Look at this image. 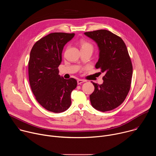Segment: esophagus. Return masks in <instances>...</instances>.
I'll use <instances>...</instances> for the list:
<instances>
[{
	"mask_svg": "<svg viewBox=\"0 0 156 156\" xmlns=\"http://www.w3.org/2000/svg\"><path fill=\"white\" fill-rule=\"evenodd\" d=\"M85 81H84V80H80V79H79V80H77V83H78V84H81L83 83H84Z\"/></svg>",
	"mask_w": 156,
	"mask_h": 156,
	"instance_id": "obj_1",
	"label": "esophagus"
}]
</instances>
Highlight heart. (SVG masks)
<instances>
[{
  "mask_svg": "<svg viewBox=\"0 0 156 156\" xmlns=\"http://www.w3.org/2000/svg\"><path fill=\"white\" fill-rule=\"evenodd\" d=\"M80 46L81 48V51L82 50H91L93 51L94 46L93 44L86 40H81L80 42Z\"/></svg>",
  "mask_w": 156,
  "mask_h": 156,
  "instance_id": "b5f03b06",
  "label": "heart"
}]
</instances>
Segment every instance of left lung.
I'll return each mask as SVG.
<instances>
[{"label":"left lung","instance_id":"1","mask_svg":"<svg viewBox=\"0 0 156 156\" xmlns=\"http://www.w3.org/2000/svg\"><path fill=\"white\" fill-rule=\"evenodd\" d=\"M84 34L97 43L99 58L95 66L105 73L102 84L93 83L91 105L101 112L112 110L123 103L131 87L133 66L126 46L120 37L105 30Z\"/></svg>","mask_w":156,"mask_h":156}]
</instances>
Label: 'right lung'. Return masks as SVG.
I'll return each instance as SVG.
<instances>
[{"instance_id": "obj_1", "label": "right lung", "mask_w": 156, "mask_h": 156, "mask_svg": "<svg viewBox=\"0 0 156 156\" xmlns=\"http://www.w3.org/2000/svg\"><path fill=\"white\" fill-rule=\"evenodd\" d=\"M75 33H53L37 41L33 46L28 62L29 81L37 101L46 110L60 113L72 103L71 93L77 81L65 80L59 75L64 46Z\"/></svg>"}]
</instances>
